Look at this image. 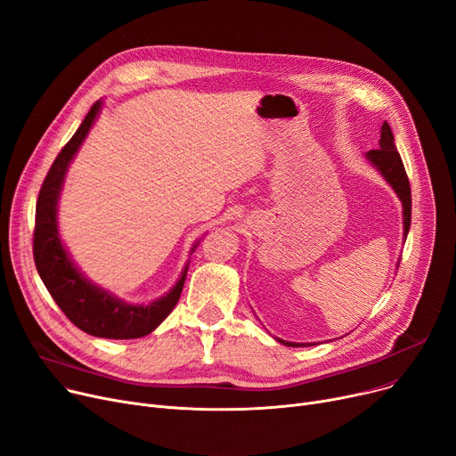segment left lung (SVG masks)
Instances as JSON below:
<instances>
[{
	"label": "left lung",
	"mask_w": 456,
	"mask_h": 456,
	"mask_svg": "<svg viewBox=\"0 0 456 456\" xmlns=\"http://www.w3.org/2000/svg\"><path fill=\"white\" fill-rule=\"evenodd\" d=\"M368 162L378 167V171L385 176V180L394 187V191L397 193L401 204H403V228H405V237L409 233L411 228V213H412V195H411V183H409V176L405 173V166L401 162V156L395 149L394 143V136L392 130L388 126V123L385 121L381 126V140H379V149H371L366 152ZM278 342L285 344V346H292V347H302L305 346L304 342H287L278 338Z\"/></svg>",
	"instance_id": "8db88e82"
}]
</instances>
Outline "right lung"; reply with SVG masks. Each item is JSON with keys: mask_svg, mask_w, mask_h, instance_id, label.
<instances>
[{"mask_svg": "<svg viewBox=\"0 0 456 456\" xmlns=\"http://www.w3.org/2000/svg\"><path fill=\"white\" fill-rule=\"evenodd\" d=\"M99 110L101 101L94 102L85 121L62 147L44 178L37 200L33 256L37 271L51 298L57 302L71 324L101 338H140L154 331L175 309L183 289L187 266L164 298L149 305H130L116 298L109 290L95 287L77 271L61 243L57 228V202L68 166L80 143L85 142Z\"/></svg>", "mask_w": 456, "mask_h": 456, "instance_id": "1", "label": "right lung"}]
</instances>
